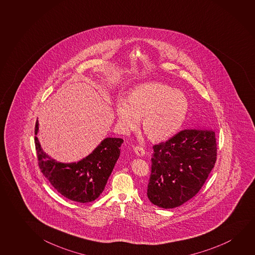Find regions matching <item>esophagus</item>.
<instances>
[{
  "mask_svg": "<svg viewBox=\"0 0 255 255\" xmlns=\"http://www.w3.org/2000/svg\"><path fill=\"white\" fill-rule=\"evenodd\" d=\"M133 149L134 152L138 156H143L145 154V149L141 145H136V146H134Z\"/></svg>",
  "mask_w": 255,
  "mask_h": 255,
  "instance_id": "1",
  "label": "esophagus"
}]
</instances>
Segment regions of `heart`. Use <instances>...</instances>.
<instances>
[{
  "instance_id": "obj_1",
  "label": "heart",
  "mask_w": 255,
  "mask_h": 255,
  "mask_svg": "<svg viewBox=\"0 0 255 255\" xmlns=\"http://www.w3.org/2000/svg\"><path fill=\"white\" fill-rule=\"evenodd\" d=\"M189 110V101L181 91L162 83L149 82L135 87L128 100L118 99V125L124 132L136 129L143 117V130L153 141H162L176 133Z\"/></svg>"
}]
</instances>
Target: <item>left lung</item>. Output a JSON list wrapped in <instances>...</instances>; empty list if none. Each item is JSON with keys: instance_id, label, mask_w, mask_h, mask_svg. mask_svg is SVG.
Returning <instances> with one entry per match:
<instances>
[{"instance_id": "left-lung-1", "label": "left lung", "mask_w": 255, "mask_h": 255, "mask_svg": "<svg viewBox=\"0 0 255 255\" xmlns=\"http://www.w3.org/2000/svg\"><path fill=\"white\" fill-rule=\"evenodd\" d=\"M153 148L147 198L160 208H176L196 195L216 164V130L184 129Z\"/></svg>"}]
</instances>
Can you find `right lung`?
Here are the masks:
<instances>
[{"label": "right lung", "instance_id": "1", "mask_svg": "<svg viewBox=\"0 0 255 255\" xmlns=\"http://www.w3.org/2000/svg\"><path fill=\"white\" fill-rule=\"evenodd\" d=\"M35 124V143L39 169L57 192L69 200L87 203L96 200L103 192L107 181L120 155L124 139L107 137L79 162L61 163L47 156L40 147Z\"/></svg>", "mask_w": 255, "mask_h": 255}]
</instances>
